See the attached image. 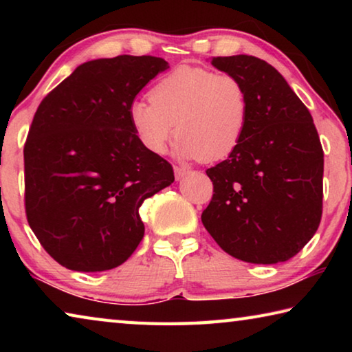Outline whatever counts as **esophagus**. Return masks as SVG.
<instances>
[{
    "instance_id": "esophagus-1",
    "label": "esophagus",
    "mask_w": 352,
    "mask_h": 352,
    "mask_svg": "<svg viewBox=\"0 0 352 352\" xmlns=\"http://www.w3.org/2000/svg\"><path fill=\"white\" fill-rule=\"evenodd\" d=\"M174 172H175V178H177V180H182V178H184V177H186V175L189 174V169H186V168H178V166H175Z\"/></svg>"
}]
</instances>
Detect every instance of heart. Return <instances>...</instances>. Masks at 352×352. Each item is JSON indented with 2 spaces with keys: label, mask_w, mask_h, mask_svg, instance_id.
I'll use <instances>...</instances> for the list:
<instances>
[{
  "label": "heart",
  "mask_w": 352,
  "mask_h": 352,
  "mask_svg": "<svg viewBox=\"0 0 352 352\" xmlns=\"http://www.w3.org/2000/svg\"><path fill=\"white\" fill-rule=\"evenodd\" d=\"M248 116L243 83L199 67L170 71L152 88L151 100L136 99L129 109L130 124L146 151L163 153L177 126V157L210 163L236 151Z\"/></svg>",
  "instance_id": "1"
}]
</instances>
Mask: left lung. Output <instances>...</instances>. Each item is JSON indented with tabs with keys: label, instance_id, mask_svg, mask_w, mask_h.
<instances>
[{
	"label": "left lung",
	"instance_id": "8db88e82",
	"mask_svg": "<svg viewBox=\"0 0 352 352\" xmlns=\"http://www.w3.org/2000/svg\"><path fill=\"white\" fill-rule=\"evenodd\" d=\"M245 87V135L208 169L214 194L201 214L228 254L252 264L289 261L312 239L323 208V148L314 119L284 77L253 56L212 57Z\"/></svg>",
	"mask_w": 352,
	"mask_h": 352
}]
</instances>
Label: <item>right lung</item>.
Here are the masks:
<instances>
[{
  "label": "right lung",
  "instance_id": "obj_1",
  "mask_svg": "<svg viewBox=\"0 0 352 352\" xmlns=\"http://www.w3.org/2000/svg\"><path fill=\"white\" fill-rule=\"evenodd\" d=\"M164 58L118 56L77 67L41 100L25 146L28 222L58 264L104 272L126 262L144 236L140 206L174 183L146 151L130 104Z\"/></svg>",
  "mask_w": 352,
  "mask_h": 352
}]
</instances>
